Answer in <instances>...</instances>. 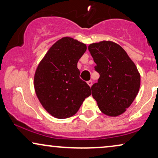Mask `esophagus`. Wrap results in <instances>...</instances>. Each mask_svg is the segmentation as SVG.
Returning <instances> with one entry per match:
<instances>
[{
  "label": "esophagus",
  "mask_w": 158,
  "mask_h": 158,
  "mask_svg": "<svg viewBox=\"0 0 158 158\" xmlns=\"http://www.w3.org/2000/svg\"><path fill=\"white\" fill-rule=\"evenodd\" d=\"M87 83L88 84V85H89L90 87H91V85H92V84H93V81H88L87 82Z\"/></svg>",
  "instance_id": "esophagus-1"
}]
</instances>
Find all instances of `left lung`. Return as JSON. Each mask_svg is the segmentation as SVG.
<instances>
[{"mask_svg":"<svg viewBox=\"0 0 158 158\" xmlns=\"http://www.w3.org/2000/svg\"><path fill=\"white\" fill-rule=\"evenodd\" d=\"M88 50L100 75L92 85V96L101 112L117 116L126 111L135 100L140 87L137 67L120 45L111 41L93 43Z\"/></svg>","mask_w":158,"mask_h":158,"instance_id":"left-lung-1","label":"left lung"}]
</instances>
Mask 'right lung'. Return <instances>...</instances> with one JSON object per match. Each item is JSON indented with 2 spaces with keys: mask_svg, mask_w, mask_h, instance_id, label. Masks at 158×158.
Listing matches in <instances>:
<instances>
[{
  "mask_svg": "<svg viewBox=\"0 0 158 158\" xmlns=\"http://www.w3.org/2000/svg\"><path fill=\"white\" fill-rule=\"evenodd\" d=\"M87 47L71 37L56 42L41 60L34 75V89L44 109L54 117L75 115L91 94L90 88L80 78L77 62Z\"/></svg>",
  "mask_w": 158,
  "mask_h": 158,
  "instance_id": "right-lung-1",
  "label": "right lung"
}]
</instances>
